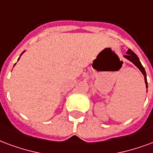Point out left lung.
<instances>
[{
  "label": "left lung",
  "mask_w": 153,
  "mask_h": 153,
  "mask_svg": "<svg viewBox=\"0 0 153 153\" xmlns=\"http://www.w3.org/2000/svg\"><path fill=\"white\" fill-rule=\"evenodd\" d=\"M126 55H125L126 58H127L129 61H131V62H133L134 65H136L137 67L139 68L140 70V71L143 73V76H144V80H145V83H146V88H148V82H147V75H146V72L145 70H144V68L141 64V62H140V59H139V57L137 56V55L134 53L133 51H131V49H128L127 51V53H126Z\"/></svg>",
  "instance_id": "1"
}]
</instances>
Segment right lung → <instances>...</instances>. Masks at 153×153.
<instances>
[{
    "label": "right lung",
    "mask_w": 153,
    "mask_h": 153,
    "mask_svg": "<svg viewBox=\"0 0 153 153\" xmlns=\"http://www.w3.org/2000/svg\"><path fill=\"white\" fill-rule=\"evenodd\" d=\"M23 53H24V52H23Z\"/></svg>",
    "instance_id": "1"
}]
</instances>
